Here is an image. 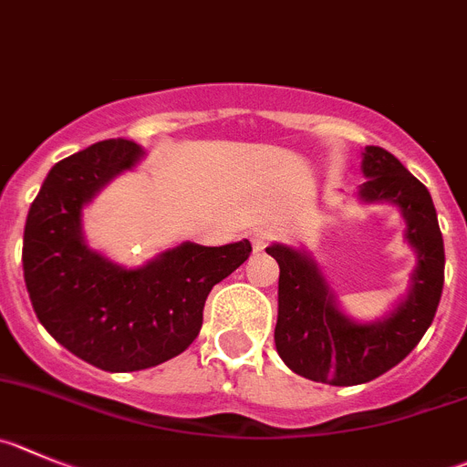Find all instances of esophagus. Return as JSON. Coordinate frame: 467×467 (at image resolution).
Masks as SVG:
<instances>
[{"instance_id": "1", "label": "esophagus", "mask_w": 467, "mask_h": 467, "mask_svg": "<svg viewBox=\"0 0 467 467\" xmlns=\"http://www.w3.org/2000/svg\"><path fill=\"white\" fill-rule=\"evenodd\" d=\"M272 239H274L272 230L260 228V230H254V233H251V244H254V251H263L265 246H269V242H272Z\"/></svg>"}]
</instances>
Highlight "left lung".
Segmentation results:
<instances>
[{"instance_id": "1", "label": "left lung", "mask_w": 467, "mask_h": 467, "mask_svg": "<svg viewBox=\"0 0 467 467\" xmlns=\"http://www.w3.org/2000/svg\"><path fill=\"white\" fill-rule=\"evenodd\" d=\"M361 202H391L405 219V239L417 254L410 290L376 322H357L338 308L334 293L306 251L272 244L278 269L276 352L290 371L325 385L376 380L415 350L438 311L444 283V244L429 189L382 147H366Z\"/></svg>"}]
</instances>
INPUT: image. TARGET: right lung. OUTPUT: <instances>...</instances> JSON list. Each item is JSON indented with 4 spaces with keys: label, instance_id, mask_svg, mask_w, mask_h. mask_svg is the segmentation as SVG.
<instances>
[{
    "label": "right lung",
    "instance_id": "add662e5",
    "mask_svg": "<svg viewBox=\"0 0 467 467\" xmlns=\"http://www.w3.org/2000/svg\"><path fill=\"white\" fill-rule=\"evenodd\" d=\"M145 154L133 140H103L52 165L25 223L23 269L41 325L57 343L110 373L151 368L182 355L202 327L216 283L251 254V242H184L138 269L96 254L82 209Z\"/></svg>",
    "mask_w": 467,
    "mask_h": 467
}]
</instances>
